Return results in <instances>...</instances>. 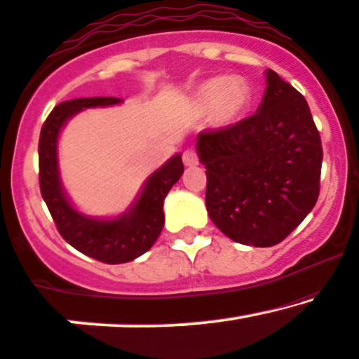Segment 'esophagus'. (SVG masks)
I'll list each match as a JSON object with an SVG mask.
<instances>
[{"label":"esophagus","instance_id":"34e87169","mask_svg":"<svg viewBox=\"0 0 359 359\" xmlns=\"http://www.w3.org/2000/svg\"><path fill=\"white\" fill-rule=\"evenodd\" d=\"M183 163H184V166H188V168L198 166V163H200L198 154H196L193 149H188V151H184V154H183Z\"/></svg>","mask_w":359,"mask_h":359}]
</instances>
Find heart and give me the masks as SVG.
I'll return each instance as SVG.
<instances>
[{"mask_svg": "<svg viewBox=\"0 0 359 359\" xmlns=\"http://www.w3.org/2000/svg\"><path fill=\"white\" fill-rule=\"evenodd\" d=\"M248 104V90L237 79L213 78L200 86L195 107L200 114H210L217 127L232 126Z\"/></svg>", "mask_w": 359, "mask_h": 359, "instance_id": "obj_1", "label": "heart"}]
</instances>
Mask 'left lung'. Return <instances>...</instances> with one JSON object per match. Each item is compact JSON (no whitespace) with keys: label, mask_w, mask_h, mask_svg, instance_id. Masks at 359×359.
<instances>
[{"label":"left lung","mask_w":359,"mask_h":359,"mask_svg":"<svg viewBox=\"0 0 359 359\" xmlns=\"http://www.w3.org/2000/svg\"><path fill=\"white\" fill-rule=\"evenodd\" d=\"M196 152L207 169L208 215L239 244L281 243L319 198V130L304 96L271 69L256 114L200 132Z\"/></svg>","instance_id":"1"}]
</instances>
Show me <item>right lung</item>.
<instances>
[{
  "label": "right lung",
  "mask_w": 359,
  "mask_h": 359,
  "mask_svg": "<svg viewBox=\"0 0 359 359\" xmlns=\"http://www.w3.org/2000/svg\"><path fill=\"white\" fill-rule=\"evenodd\" d=\"M122 103L114 96L76 98L59 103L47 116L39 140V181L55 227L66 243L83 255L107 264L128 263L152 248L164 225V198L183 175L181 154L149 176L135 203L115 219H93L76 210L59 176L57 140L67 120L86 108Z\"/></svg>",
  "instance_id": "right-lung-1"
}]
</instances>
